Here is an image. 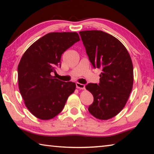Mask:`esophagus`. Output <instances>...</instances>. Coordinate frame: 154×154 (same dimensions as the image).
Here are the masks:
<instances>
[{
	"mask_svg": "<svg viewBox=\"0 0 154 154\" xmlns=\"http://www.w3.org/2000/svg\"><path fill=\"white\" fill-rule=\"evenodd\" d=\"M76 86H77V88H78V89H81V90H84L85 89V85L82 84V83H76Z\"/></svg>",
	"mask_w": 154,
	"mask_h": 154,
	"instance_id": "34e87169",
	"label": "esophagus"
}]
</instances>
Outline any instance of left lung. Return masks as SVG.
<instances>
[{
  "instance_id": "obj_1",
  "label": "left lung",
  "mask_w": 154,
  "mask_h": 154,
  "mask_svg": "<svg viewBox=\"0 0 154 154\" xmlns=\"http://www.w3.org/2000/svg\"><path fill=\"white\" fill-rule=\"evenodd\" d=\"M90 61L102 69L100 83H88L94 102L88 111L94 117L107 120L126 105L132 90L133 65L128 51L118 38L101 30L79 32Z\"/></svg>"
}]
</instances>
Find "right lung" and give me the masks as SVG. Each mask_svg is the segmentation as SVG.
Instances as JSON below:
<instances>
[{
	"instance_id": "obj_1",
	"label": "right lung",
	"mask_w": 154,
	"mask_h": 154,
	"mask_svg": "<svg viewBox=\"0 0 154 154\" xmlns=\"http://www.w3.org/2000/svg\"><path fill=\"white\" fill-rule=\"evenodd\" d=\"M80 41L76 32H50L32 43L18 64V86L25 105L43 120L54 118L63 109L76 88L74 82H64L52 76L60 66L62 54Z\"/></svg>"
}]
</instances>
